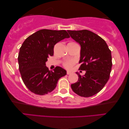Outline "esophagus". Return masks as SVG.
I'll list each match as a JSON object with an SVG mask.
<instances>
[{
  "mask_svg": "<svg viewBox=\"0 0 129 129\" xmlns=\"http://www.w3.org/2000/svg\"><path fill=\"white\" fill-rule=\"evenodd\" d=\"M70 74H71V72H70V71H67V75H70Z\"/></svg>",
  "mask_w": 129,
  "mask_h": 129,
  "instance_id": "1",
  "label": "esophagus"
}]
</instances>
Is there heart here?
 Instances as JSON below:
<instances>
[{
    "label": "heart",
    "instance_id": "b5f03b06",
    "mask_svg": "<svg viewBox=\"0 0 129 129\" xmlns=\"http://www.w3.org/2000/svg\"><path fill=\"white\" fill-rule=\"evenodd\" d=\"M74 64H75L74 60H67L63 63V66L67 69H71Z\"/></svg>",
    "mask_w": 129,
    "mask_h": 129
}]
</instances>
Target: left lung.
<instances>
[{
    "instance_id": "obj_1",
    "label": "left lung",
    "mask_w": 129,
    "mask_h": 129,
    "mask_svg": "<svg viewBox=\"0 0 129 129\" xmlns=\"http://www.w3.org/2000/svg\"><path fill=\"white\" fill-rule=\"evenodd\" d=\"M70 37L81 45L82 64L79 70L86 71L78 80L71 84L73 91L78 95L90 97L100 91L108 81L112 67L111 51L104 40L87 29L68 30Z\"/></svg>"
}]
</instances>
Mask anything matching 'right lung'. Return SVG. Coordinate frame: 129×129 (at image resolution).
Listing matches in <instances>:
<instances>
[{"instance_id": "obj_1", "label": "right lung", "mask_w": 129, "mask_h": 129, "mask_svg": "<svg viewBox=\"0 0 129 129\" xmlns=\"http://www.w3.org/2000/svg\"><path fill=\"white\" fill-rule=\"evenodd\" d=\"M70 36L65 30L43 29L27 38L20 48L19 69L23 83L35 94L43 95L53 91L66 71L56 66L50 71L46 66L48 58L54 55V46Z\"/></svg>"}]
</instances>
